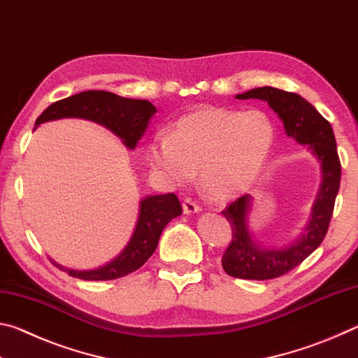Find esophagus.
<instances>
[{
  "label": "esophagus",
  "instance_id": "1",
  "mask_svg": "<svg viewBox=\"0 0 358 358\" xmlns=\"http://www.w3.org/2000/svg\"><path fill=\"white\" fill-rule=\"evenodd\" d=\"M183 211L186 215H191V213H197V211H201V205H199L194 199L191 197H185L183 199Z\"/></svg>",
  "mask_w": 358,
  "mask_h": 358
}]
</instances>
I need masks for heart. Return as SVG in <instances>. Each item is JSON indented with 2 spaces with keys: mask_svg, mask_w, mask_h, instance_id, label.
Segmentation results:
<instances>
[{
  "mask_svg": "<svg viewBox=\"0 0 358 358\" xmlns=\"http://www.w3.org/2000/svg\"><path fill=\"white\" fill-rule=\"evenodd\" d=\"M273 143L275 126L264 112L203 108L180 118L169 136H157L148 157L175 186L187 183L199 169L203 191L226 199L259 177Z\"/></svg>",
  "mask_w": 358,
  "mask_h": 358,
  "instance_id": "obj_1",
  "label": "heart"
}]
</instances>
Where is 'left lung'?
I'll return each mask as SVG.
<instances>
[{"label":"left lung","mask_w":358,"mask_h":358,"mask_svg":"<svg viewBox=\"0 0 358 358\" xmlns=\"http://www.w3.org/2000/svg\"><path fill=\"white\" fill-rule=\"evenodd\" d=\"M237 99H262L268 102L282 120L287 136L308 145L322 169V183L313 205L310 224L301 237L287 248L266 250L254 243L246 224L250 196L238 197L222 211L232 227V240L221 257L224 271L240 280H273L299 266L322 243L339 191L341 162L330 123L300 94L273 87H262L238 94Z\"/></svg>","instance_id":"obj_1"}]
</instances>
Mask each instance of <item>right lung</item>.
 Masks as SVG:
<instances>
[{
    "label": "right lung",
    "mask_w": 358,
    "mask_h": 358,
    "mask_svg": "<svg viewBox=\"0 0 358 358\" xmlns=\"http://www.w3.org/2000/svg\"><path fill=\"white\" fill-rule=\"evenodd\" d=\"M153 113H156L155 106L145 99L121 98L92 90L53 102L39 115L36 124L68 117L93 120L123 138L126 147L136 148ZM178 215H181V203L173 192L143 199L134 235L121 256L98 270L64 271L83 281H108L129 275L147 262L156 250L162 230Z\"/></svg>",
    "instance_id": "add662e5"
}]
</instances>
